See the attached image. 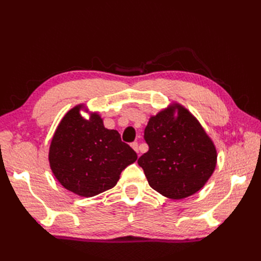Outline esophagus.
<instances>
[{
    "label": "esophagus",
    "instance_id": "34e87169",
    "mask_svg": "<svg viewBox=\"0 0 261 261\" xmlns=\"http://www.w3.org/2000/svg\"><path fill=\"white\" fill-rule=\"evenodd\" d=\"M130 147H132L134 150H135V151H136L137 153H139V149H138V143H137V141H134V143H132V144H130Z\"/></svg>",
    "mask_w": 261,
    "mask_h": 261
}]
</instances>
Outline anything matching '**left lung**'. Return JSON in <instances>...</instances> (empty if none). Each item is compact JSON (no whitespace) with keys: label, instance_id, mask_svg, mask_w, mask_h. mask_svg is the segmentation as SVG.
I'll use <instances>...</instances> for the list:
<instances>
[{"label":"left lung","instance_id":"obj_1","mask_svg":"<svg viewBox=\"0 0 261 261\" xmlns=\"http://www.w3.org/2000/svg\"><path fill=\"white\" fill-rule=\"evenodd\" d=\"M149 150L138 159L150 187L171 199H183L207 183L217 165V149L198 120L174 103L149 118Z\"/></svg>","mask_w":261,"mask_h":261}]
</instances>
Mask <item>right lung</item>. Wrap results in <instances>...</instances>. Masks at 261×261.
I'll return each instance as SVG.
<instances>
[{
  "label": "right lung",
  "mask_w": 261,
  "mask_h": 261,
  "mask_svg": "<svg viewBox=\"0 0 261 261\" xmlns=\"http://www.w3.org/2000/svg\"><path fill=\"white\" fill-rule=\"evenodd\" d=\"M84 109L78 105L62 118L51 141L49 162L63 187L81 197H93L114 187L137 154L117 130L105 127L97 112L83 117Z\"/></svg>",
  "instance_id": "1"
}]
</instances>
